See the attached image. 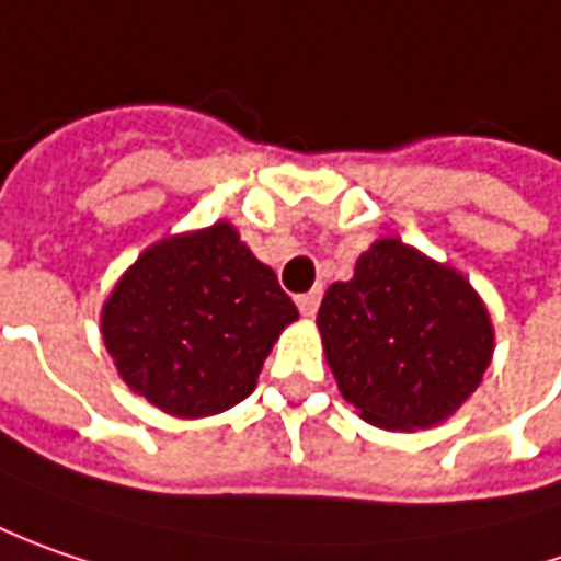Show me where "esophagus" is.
<instances>
[{
  "label": "esophagus",
  "instance_id": "34e87169",
  "mask_svg": "<svg viewBox=\"0 0 561 561\" xmlns=\"http://www.w3.org/2000/svg\"><path fill=\"white\" fill-rule=\"evenodd\" d=\"M298 310L304 317H313L319 310V300H322V288H313V291H307V295H298Z\"/></svg>",
  "mask_w": 561,
  "mask_h": 561
}]
</instances>
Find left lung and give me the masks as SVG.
Instances as JSON below:
<instances>
[{"mask_svg": "<svg viewBox=\"0 0 561 561\" xmlns=\"http://www.w3.org/2000/svg\"><path fill=\"white\" fill-rule=\"evenodd\" d=\"M319 335L341 397L388 432L432 428L469 400L493 357V325L469 279L400 239L359 254L329 285Z\"/></svg>", "mask_w": 561, "mask_h": 561, "instance_id": "left-lung-1", "label": "left lung"}]
</instances>
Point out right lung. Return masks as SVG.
<instances>
[{"mask_svg":"<svg viewBox=\"0 0 561 561\" xmlns=\"http://www.w3.org/2000/svg\"><path fill=\"white\" fill-rule=\"evenodd\" d=\"M298 307L232 222L146 248L102 307V339L126 385L176 419L242 403Z\"/></svg>","mask_w":561,"mask_h":561,"instance_id":"obj_1","label":"right lung"}]
</instances>
